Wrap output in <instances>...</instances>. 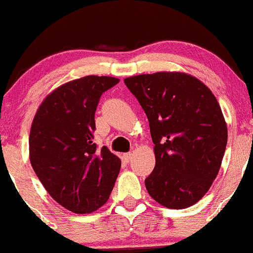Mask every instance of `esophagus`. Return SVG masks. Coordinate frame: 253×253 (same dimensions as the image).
Segmentation results:
<instances>
[{
  "mask_svg": "<svg viewBox=\"0 0 253 253\" xmlns=\"http://www.w3.org/2000/svg\"><path fill=\"white\" fill-rule=\"evenodd\" d=\"M131 158H132V155L130 152H127V153H124L123 155V161L126 163H129L130 161H131Z\"/></svg>",
  "mask_w": 253,
  "mask_h": 253,
  "instance_id": "34e87169",
  "label": "esophagus"
}]
</instances>
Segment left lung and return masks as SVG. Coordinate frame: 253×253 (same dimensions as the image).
I'll list each match as a JSON object with an SVG mask.
<instances>
[{
  "instance_id": "obj_1",
  "label": "left lung",
  "mask_w": 253,
  "mask_h": 253,
  "mask_svg": "<svg viewBox=\"0 0 253 253\" xmlns=\"http://www.w3.org/2000/svg\"><path fill=\"white\" fill-rule=\"evenodd\" d=\"M147 116L156 166L145 179L153 200L186 208L205 196L219 171L228 129L217 98L184 73L160 72L124 80Z\"/></svg>"
}]
</instances>
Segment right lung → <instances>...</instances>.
<instances>
[{"label": "right lung", "mask_w": 253, "mask_h": 253, "mask_svg": "<svg viewBox=\"0 0 253 253\" xmlns=\"http://www.w3.org/2000/svg\"><path fill=\"white\" fill-rule=\"evenodd\" d=\"M119 80L88 77L49 93L34 118L29 137L34 171L54 201L74 213H91L107 202L121 160L93 142L95 112L105 91Z\"/></svg>", "instance_id": "add662e5"}]
</instances>
